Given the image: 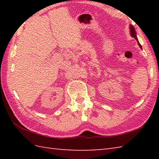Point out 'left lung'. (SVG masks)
<instances>
[{"instance_id": "obj_1", "label": "left lung", "mask_w": 159, "mask_h": 159, "mask_svg": "<svg viewBox=\"0 0 159 159\" xmlns=\"http://www.w3.org/2000/svg\"><path fill=\"white\" fill-rule=\"evenodd\" d=\"M130 35H131V36L133 37V38H134V39H135L137 40V43H138V44H139V46H140V48H141V44L139 43V41H138L137 38V34H136L135 29H134V26H133V25H130Z\"/></svg>"}]
</instances>
